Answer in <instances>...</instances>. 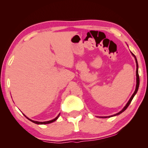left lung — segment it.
I'll return each instance as SVG.
<instances>
[{
    "mask_svg": "<svg viewBox=\"0 0 148 148\" xmlns=\"http://www.w3.org/2000/svg\"><path fill=\"white\" fill-rule=\"evenodd\" d=\"M131 53H132V56H134V59H135V61H136V89H135V91H134V93L132 94V95L131 97V99H129V101H128V102H127V104L125 105V106L123 108V110H121V111H120L119 112H118V113H117V114H116L113 115V116H108V117H105V118H106V117H112V116H117V115H119L120 114H121L122 112H123L125 111V110H126V109L127 108H128V106H129V104H131V101H132V99L134 98V95L136 94V92H137V91H138V90L139 84H140V78H139V75H138V62H137V59H136V57H135L133 53H132V52H131Z\"/></svg>",
    "mask_w": 148,
    "mask_h": 148,
    "instance_id": "1",
    "label": "left lung"
}]
</instances>
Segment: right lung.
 Returning <instances> with one entry per match:
<instances>
[{"label": "right lung", "mask_w": 148, "mask_h": 148, "mask_svg": "<svg viewBox=\"0 0 148 148\" xmlns=\"http://www.w3.org/2000/svg\"><path fill=\"white\" fill-rule=\"evenodd\" d=\"M25 116V115H24ZM59 116H60V114L58 115V116H57L56 118L55 119H52V120H50V121H44V122H40V121H33V120H32V119H29V118H28V117H27V116H25L27 119H28L29 120H30V121H32V123H36V124H38V125H44V124H49V123H52V122H53V121H56V120L58 119V117H59Z\"/></svg>", "instance_id": "add662e5"}]
</instances>
